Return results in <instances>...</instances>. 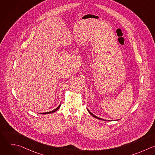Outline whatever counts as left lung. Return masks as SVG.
I'll use <instances>...</instances> for the list:
<instances>
[{"instance_id": "8db88e82", "label": "left lung", "mask_w": 155, "mask_h": 155, "mask_svg": "<svg viewBox=\"0 0 155 155\" xmlns=\"http://www.w3.org/2000/svg\"><path fill=\"white\" fill-rule=\"evenodd\" d=\"M87 111H88V112H89V113H90V114H91V115H92V116H93V117H94V118H97V119H99V120H102V121H106V120H104V119H102V118H99V117H96V115H94V114H92V113H91V112H90V110H88V109H87Z\"/></svg>"}]
</instances>
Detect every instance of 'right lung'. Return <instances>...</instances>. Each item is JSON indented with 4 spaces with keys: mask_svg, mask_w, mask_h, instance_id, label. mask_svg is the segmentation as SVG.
Listing matches in <instances>:
<instances>
[{
    "mask_svg": "<svg viewBox=\"0 0 155 155\" xmlns=\"http://www.w3.org/2000/svg\"><path fill=\"white\" fill-rule=\"evenodd\" d=\"M60 106H61V104L56 108H55L54 110H52V111H51V112H46V113H43V114H51V113H53V112H56V110H58L59 108H60Z\"/></svg>",
    "mask_w": 155,
    "mask_h": 155,
    "instance_id": "add662e5",
    "label": "right lung"
}]
</instances>
